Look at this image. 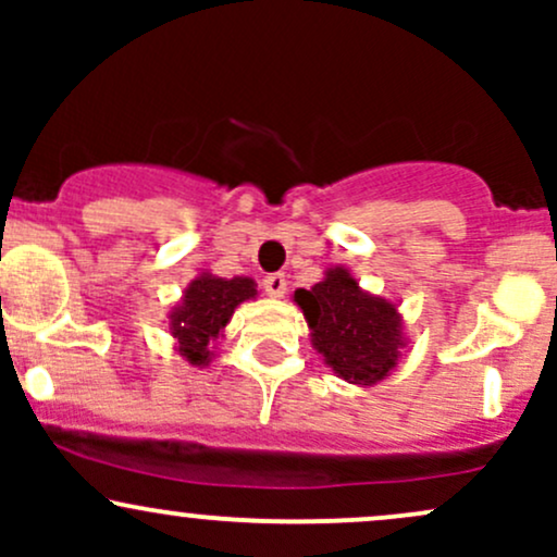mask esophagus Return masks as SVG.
<instances>
[{"label": "esophagus", "instance_id": "34e87169", "mask_svg": "<svg viewBox=\"0 0 557 557\" xmlns=\"http://www.w3.org/2000/svg\"><path fill=\"white\" fill-rule=\"evenodd\" d=\"M261 287H264L267 296L283 298V296H285V290H287V280H285V274H280V272L267 274V277L261 280Z\"/></svg>", "mask_w": 557, "mask_h": 557}]
</instances>
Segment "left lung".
<instances>
[{"instance_id":"obj_1","label":"left lung","mask_w":557,"mask_h":557,"mask_svg":"<svg viewBox=\"0 0 557 557\" xmlns=\"http://www.w3.org/2000/svg\"><path fill=\"white\" fill-rule=\"evenodd\" d=\"M319 354L356 385H374L398 361L400 322L395 306L359 290L348 270H330L311 290H296Z\"/></svg>"}]
</instances>
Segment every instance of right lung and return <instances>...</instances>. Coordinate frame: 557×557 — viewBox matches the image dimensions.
<instances>
[{
  "label": "right lung",
  "mask_w": 557,
  "mask_h": 557,
  "mask_svg": "<svg viewBox=\"0 0 557 557\" xmlns=\"http://www.w3.org/2000/svg\"><path fill=\"white\" fill-rule=\"evenodd\" d=\"M257 296L248 277L222 280L201 274L185 290L183 304L172 311V335L181 343V354L196 367L209 361V343L220 335L233 317L235 306Z\"/></svg>",
  "instance_id": "obj_1"
}]
</instances>
